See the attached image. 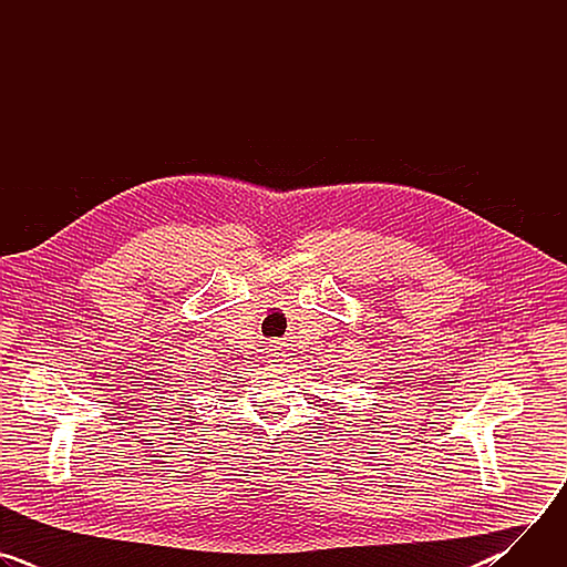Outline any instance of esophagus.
<instances>
[{
    "label": "esophagus",
    "mask_w": 567,
    "mask_h": 567,
    "mask_svg": "<svg viewBox=\"0 0 567 567\" xmlns=\"http://www.w3.org/2000/svg\"><path fill=\"white\" fill-rule=\"evenodd\" d=\"M269 357L274 359V361H282V343L280 341H271V346H269Z\"/></svg>",
    "instance_id": "esophagus-1"
}]
</instances>
